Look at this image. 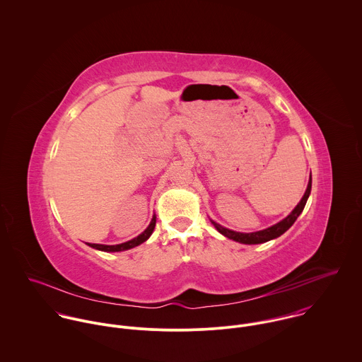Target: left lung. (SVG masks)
Here are the masks:
<instances>
[{"mask_svg":"<svg viewBox=\"0 0 362 362\" xmlns=\"http://www.w3.org/2000/svg\"><path fill=\"white\" fill-rule=\"evenodd\" d=\"M310 188H312V175H310V181H308V187H307V191L303 197V199L300 201V204L297 206L294 207V210L286 217L283 218L281 221H279L277 224L269 227V228H264V230H260V231H255V233H237V231H233V230H228L220 224H217L216 221L210 220L211 224L216 227V230L223 234L224 237L230 238V240H234L237 243H241V244H248V245H252V244H262V243H266V241H270V240H274L277 237H280L281 234H284L293 224L294 221L297 220V217L303 213L305 204L310 198Z\"/></svg>","mask_w":362,"mask_h":362,"instance_id":"8db88e82","label":"left lung"}]
</instances>
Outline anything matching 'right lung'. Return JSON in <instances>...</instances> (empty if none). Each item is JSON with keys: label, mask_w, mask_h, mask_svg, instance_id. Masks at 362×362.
<instances>
[{"label": "right lung", "mask_w": 362, "mask_h": 362, "mask_svg": "<svg viewBox=\"0 0 362 362\" xmlns=\"http://www.w3.org/2000/svg\"><path fill=\"white\" fill-rule=\"evenodd\" d=\"M155 226L156 216H153V218H152L151 224L148 226V228H146L142 234H139L138 237H135V238H134V240H131V241H127V243H122V244H118V245H102V244H89V243H88V245H89V247H92V248H95V250L104 251V252H119V251H127V250H131V248L138 247V245H141L142 243H145V241L152 235V233H153V230H155Z\"/></svg>", "instance_id": "add662e5"}]
</instances>
